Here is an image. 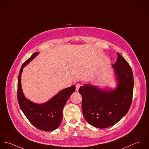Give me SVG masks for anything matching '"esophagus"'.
Masks as SVG:
<instances>
[{"mask_svg": "<svg viewBox=\"0 0 149 149\" xmlns=\"http://www.w3.org/2000/svg\"><path fill=\"white\" fill-rule=\"evenodd\" d=\"M81 86V84H77L76 85H75V87H76V90L77 91H78V90L79 89Z\"/></svg>", "mask_w": 149, "mask_h": 149, "instance_id": "1", "label": "esophagus"}]
</instances>
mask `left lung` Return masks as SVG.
I'll return each mask as SVG.
<instances>
[{
    "label": "left lung",
    "instance_id": "1",
    "mask_svg": "<svg viewBox=\"0 0 149 149\" xmlns=\"http://www.w3.org/2000/svg\"><path fill=\"white\" fill-rule=\"evenodd\" d=\"M112 67L118 81L115 90H101L84 85L79 93L82 95V109L87 122L93 126L105 128L116 124L128 112L132 102L134 77L128 63L119 53Z\"/></svg>",
    "mask_w": 149,
    "mask_h": 149
}]
</instances>
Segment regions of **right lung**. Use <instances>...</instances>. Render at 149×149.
I'll list each match as a JSON object with an SVG mask.
<instances>
[{"label":"right lung","instance_id":"right-lung-1","mask_svg":"<svg viewBox=\"0 0 149 149\" xmlns=\"http://www.w3.org/2000/svg\"><path fill=\"white\" fill-rule=\"evenodd\" d=\"M38 52L34 53L25 61L19 71L18 79L17 98L19 105L28 120L37 128L44 131H52L58 128L63 118V109L70 96L75 90V86L60 91L47 102L37 104L28 100L24 95L21 84L24 67L34 58Z\"/></svg>","mask_w":149,"mask_h":149}]
</instances>
